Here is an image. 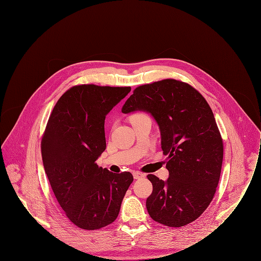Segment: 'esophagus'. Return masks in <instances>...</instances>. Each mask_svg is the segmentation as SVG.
Segmentation results:
<instances>
[{
  "label": "esophagus",
  "instance_id": "34e87169",
  "mask_svg": "<svg viewBox=\"0 0 261 261\" xmlns=\"http://www.w3.org/2000/svg\"><path fill=\"white\" fill-rule=\"evenodd\" d=\"M133 175H134V178H135V179H139V178H142V177L145 176L144 173L139 172V171H135V172L133 173Z\"/></svg>",
  "mask_w": 261,
  "mask_h": 261
}]
</instances>
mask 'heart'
<instances>
[{
	"label": "heart",
	"mask_w": 261,
	"mask_h": 261,
	"mask_svg": "<svg viewBox=\"0 0 261 261\" xmlns=\"http://www.w3.org/2000/svg\"><path fill=\"white\" fill-rule=\"evenodd\" d=\"M141 115H144V114H142V113H137V114H134L132 117H137V116H141Z\"/></svg>",
	"instance_id": "b5f03b06"
}]
</instances>
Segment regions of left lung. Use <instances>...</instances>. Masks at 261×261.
<instances>
[{
    "mask_svg": "<svg viewBox=\"0 0 261 261\" xmlns=\"http://www.w3.org/2000/svg\"><path fill=\"white\" fill-rule=\"evenodd\" d=\"M121 111L150 113L168 155L167 180L147 175L153 185L146 201L149 215L175 227L196 220L213 199L223 157L222 139L204 97L189 84L168 79L136 88Z\"/></svg>",
    "mask_w": 261,
    "mask_h": 261,
    "instance_id": "8db88e82",
    "label": "left lung"
}]
</instances>
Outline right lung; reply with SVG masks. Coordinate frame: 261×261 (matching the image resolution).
I'll use <instances>...</instances> for the list:
<instances>
[{"label": "right lung", "instance_id": "obj_1", "mask_svg": "<svg viewBox=\"0 0 261 261\" xmlns=\"http://www.w3.org/2000/svg\"><path fill=\"white\" fill-rule=\"evenodd\" d=\"M130 87L74 86L56 103L42 138V157L55 197L71 222L84 229L112 223L133 182L96 160L106 149V115Z\"/></svg>", "mask_w": 261, "mask_h": 261}]
</instances>
